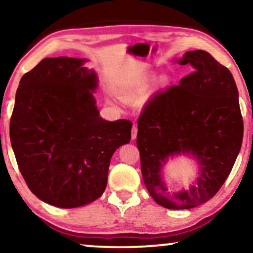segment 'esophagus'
Wrapping results in <instances>:
<instances>
[{"label": "esophagus", "instance_id": "obj_1", "mask_svg": "<svg viewBox=\"0 0 253 253\" xmlns=\"http://www.w3.org/2000/svg\"><path fill=\"white\" fill-rule=\"evenodd\" d=\"M137 132H138V127L137 126H133L132 129H131V138H132V140H134L137 138Z\"/></svg>", "mask_w": 253, "mask_h": 253}]
</instances>
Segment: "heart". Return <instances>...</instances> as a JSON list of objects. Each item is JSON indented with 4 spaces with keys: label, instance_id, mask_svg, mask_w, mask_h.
Returning a JSON list of instances; mask_svg holds the SVG:
<instances>
[{
    "label": "heart",
    "instance_id": "obj_1",
    "mask_svg": "<svg viewBox=\"0 0 253 253\" xmlns=\"http://www.w3.org/2000/svg\"><path fill=\"white\" fill-rule=\"evenodd\" d=\"M155 79L154 74H147L144 75L143 77L136 79L130 84H126L122 86L119 89V95L120 98L124 100V101H134V100L139 99L141 95H144L147 92L148 87ZM162 84L167 83V79H162Z\"/></svg>",
    "mask_w": 253,
    "mask_h": 253
}]
</instances>
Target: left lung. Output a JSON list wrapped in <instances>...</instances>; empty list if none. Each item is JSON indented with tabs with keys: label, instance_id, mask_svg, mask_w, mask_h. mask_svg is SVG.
Masks as SVG:
<instances>
[{
	"label": "left lung",
	"instance_id": "left-lung-1",
	"mask_svg": "<svg viewBox=\"0 0 253 253\" xmlns=\"http://www.w3.org/2000/svg\"><path fill=\"white\" fill-rule=\"evenodd\" d=\"M179 64L192 72L148 100L138 119L137 147L145 186L161 206L193 209L213 198L229 176L243 140L238 91L228 68L205 50H190ZM190 153L201 175L190 190L171 193L161 178L169 156Z\"/></svg>",
	"mask_w": 253,
	"mask_h": 253
}]
</instances>
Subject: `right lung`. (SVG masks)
<instances>
[{
  "label": "right lung",
  "instance_id": "obj_1",
  "mask_svg": "<svg viewBox=\"0 0 253 253\" xmlns=\"http://www.w3.org/2000/svg\"><path fill=\"white\" fill-rule=\"evenodd\" d=\"M75 57L43 58L17 88L10 140L27 186L42 202L75 209L101 197L114 152L132 122L102 120L96 75Z\"/></svg>",
  "mask_w": 253,
  "mask_h": 253
}]
</instances>
